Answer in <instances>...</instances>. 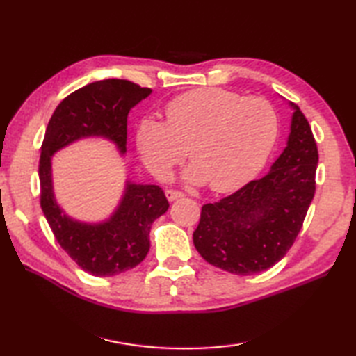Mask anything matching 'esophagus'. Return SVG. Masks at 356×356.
I'll return each mask as SVG.
<instances>
[{"label":"esophagus","mask_w":356,"mask_h":356,"mask_svg":"<svg viewBox=\"0 0 356 356\" xmlns=\"http://www.w3.org/2000/svg\"><path fill=\"white\" fill-rule=\"evenodd\" d=\"M165 195H166V199H168L170 202H174V200H177V199H182L185 194L177 191V190H166Z\"/></svg>","instance_id":"34e87169"}]
</instances>
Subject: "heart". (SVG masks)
I'll return each instance as SVG.
<instances>
[{
  "instance_id": "b5f03b06",
  "label": "heart",
  "mask_w": 356,
  "mask_h": 356,
  "mask_svg": "<svg viewBox=\"0 0 356 356\" xmlns=\"http://www.w3.org/2000/svg\"><path fill=\"white\" fill-rule=\"evenodd\" d=\"M166 124L142 120L136 147L147 168L165 177L184 161L191 184L208 182L225 193L251 180L266 163L278 136L274 107L263 97H243L223 88L180 95L165 107Z\"/></svg>"
}]
</instances>
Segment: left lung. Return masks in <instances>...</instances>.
Here are the masks:
<instances>
[{
  "label": "left lung",
  "mask_w": 356,
  "mask_h": 356,
  "mask_svg": "<svg viewBox=\"0 0 356 356\" xmlns=\"http://www.w3.org/2000/svg\"><path fill=\"white\" fill-rule=\"evenodd\" d=\"M293 108L287 147L270 171L202 207L194 246L209 264L236 275L274 266L289 251L315 194L318 148L306 116Z\"/></svg>",
  "instance_id": "8db88e82"
}]
</instances>
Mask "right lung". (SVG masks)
<instances>
[{"instance_id": "1", "label": "right lung", "mask_w": 356, "mask_h": 356, "mask_svg": "<svg viewBox=\"0 0 356 356\" xmlns=\"http://www.w3.org/2000/svg\"><path fill=\"white\" fill-rule=\"evenodd\" d=\"M151 93L127 79L96 81L69 95L53 113L41 147V208L53 236L78 266L96 277L130 270L149 251V229L170 203L157 185L127 184L115 213L102 223H82L64 214L53 195L51 156L69 143L102 136L127 151L128 113Z\"/></svg>"}]
</instances>
